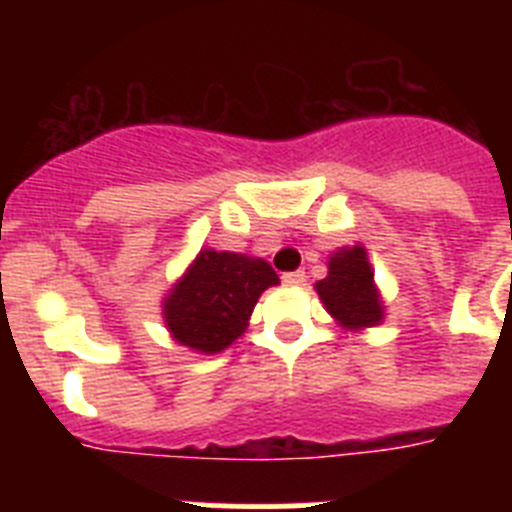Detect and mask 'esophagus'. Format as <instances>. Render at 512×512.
I'll return each mask as SVG.
<instances>
[{
	"label": "esophagus",
	"mask_w": 512,
	"mask_h": 512,
	"mask_svg": "<svg viewBox=\"0 0 512 512\" xmlns=\"http://www.w3.org/2000/svg\"><path fill=\"white\" fill-rule=\"evenodd\" d=\"M282 282L289 287H300V284H305V271H287V274H282Z\"/></svg>",
	"instance_id": "34e87169"
}]
</instances>
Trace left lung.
<instances>
[{
  "label": "left lung",
  "instance_id": "1",
  "mask_svg": "<svg viewBox=\"0 0 512 512\" xmlns=\"http://www.w3.org/2000/svg\"><path fill=\"white\" fill-rule=\"evenodd\" d=\"M325 310L348 330L382 323L384 305L364 246L341 248L330 256L328 277L315 284Z\"/></svg>",
  "mask_w": 512,
  "mask_h": 512
}]
</instances>
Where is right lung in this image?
<instances>
[{
    "instance_id": "1",
    "label": "right lung",
    "mask_w": 512,
    "mask_h": 512,
    "mask_svg": "<svg viewBox=\"0 0 512 512\" xmlns=\"http://www.w3.org/2000/svg\"><path fill=\"white\" fill-rule=\"evenodd\" d=\"M279 284L264 259L202 248L164 300L171 338L200 354H220L248 328L261 292Z\"/></svg>"
}]
</instances>
